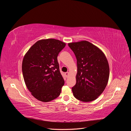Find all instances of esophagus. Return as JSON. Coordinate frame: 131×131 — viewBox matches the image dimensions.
<instances>
[{
	"instance_id": "1",
	"label": "esophagus",
	"mask_w": 131,
	"mask_h": 131,
	"mask_svg": "<svg viewBox=\"0 0 131 131\" xmlns=\"http://www.w3.org/2000/svg\"><path fill=\"white\" fill-rule=\"evenodd\" d=\"M69 72H66V73H65V74H66V77L67 78H68V76H69Z\"/></svg>"
}]
</instances>
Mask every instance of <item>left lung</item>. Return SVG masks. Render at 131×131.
<instances>
[{"label": "left lung", "mask_w": 131, "mask_h": 131, "mask_svg": "<svg viewBox=\"0 0 131 131\" xmlns=\"http://www.w3.org/2000/svg\"><path fill=\"white\" fill-rule=\"evenodd\" d=\"M68 46L77 60L76 84L74 96L85 102L93 101L103 92L108 84L109 67L102 51L88 41L70 42Z\"/></svg>", "instance_id": "8db88e82"}]
</instances>
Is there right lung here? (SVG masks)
Masks as SVG:
<instances>
[{
	"instance_id": "right-lung-1",
	"label": "right lung",
	"mask_w": 131,
	"mask_h": 131,
	"mask_svg": "<svg viewBox=\"0 0 131 131\" xmlns=\"http://www.w3.org/2000/svg\"><path fill=\"white\" fill-rule=\"evenodd\" d=\"M66 43L54 39L35 42L25 55L22 70L27 89L38 100L48 102L57 98L64 80L57 56Z\"/></svg>"
}]
</instances>
